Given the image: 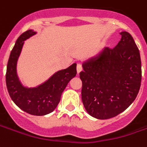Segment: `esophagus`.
Returning <instances> with one entry per match:
<instances>
[{
	"label": "esophagus",
	"instance_id": "obj_1",
	"mask_svg": "<svg viewBox=\"0 0 147 147\" xmlns=\"http://www.w3.org/2000/svg\"><path fill=\"white\" fill-rule=\"evenodd\" d=\"M76 69H77V73L78 74H79L80 72V71H81L83 68H82V65L80 64V63H78L77 67H76Z\"/></svg>",
	"mask_w": 147,
	"mask_h": 147
}]
</instances>
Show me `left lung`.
Masks as SVG:
<instances>
[{
  "label": "left lung",
  "instance_id": "obj_1",
  "mask_svg": "<svg viewBox=\"0 0 147 147\" xmlns=\"http://www.w3.org/2000/svg\"><path fill=\"white\" fill-rule=\"evenodd\" d=\"M120 34L114 48L105 47L82 64V101L88 114L97 119H109L125 111L140 89L139 50L130 34Z\"/></svg>",
  "mask_w": 147,
  "mask_h": 147
}]
</instances>
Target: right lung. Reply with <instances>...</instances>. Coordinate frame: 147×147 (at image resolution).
I'll return each instance as SVG.
<instances>
[{
	"label": "right lung",
	"mask_w": 147,
	"mask_h": 147,
	"mask_svg": "<svg viewBox=\"0 0 147 147\" xmlns=\"http://www.w3.org/2000/svg\"><path fill=\"white\" fill-rule=\"evenodd\" d=\"M36 34L33 30H29L17 39L8 61L5 80L11 99L21 109L31 115L43 116L55 109L67 84L76 76V63L58 71L38 86H24L17 73V63L24 42Z\"/></svg>",
	"instance_id": "add662e5"
}]
</instances>
